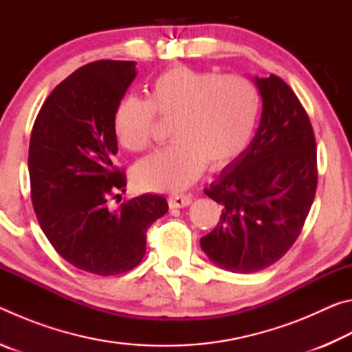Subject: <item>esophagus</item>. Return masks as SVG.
Wrapping results in <instances>:
<instances>
[{
  "instance_id": "esophagus-1",
  "label": "esophagus",
  "mask_w": 352,
  "mask_h": 352,
  "mask_svg": "<svg viewBox=\"0 0 352 352\" xmlns=\"http://www.w3.org/2000/svg\"><path fill=\"white\" fill-rule=\"evenodd\" d=\"M168 201H169L170 208H186V206L190 205L192 199H190L189 195L180 194V195H170Z\"/></svg>"
}]
</instances>
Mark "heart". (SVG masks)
Instances as JSON below:
<instances>
[{
	"label": "heart",
	"mask_w": 352,
	"mask_h": 352,
	"mask_svg": "<svg viewBox=\"0 0 352 352\" xmlns=\"http://www.w3.org/2000/svg\"><path fill=\"white\" fill-rule=\"evenodd\" d=\"M262 98L252 80L178 65L155 77L148 99L129 96L115 110L119 144L130 152L151 146L155 111L174 121V144L140 160L133 178L140 188L177 192L205 170L223 169L245 152L258 126Z\"/></svg>",
	"instance_id": "1"
}]
</instances>
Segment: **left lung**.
Listing matches in <instances>:
<instances>
[{"mask_svg": "<svg viewBox=\"0 0 352 352\" xmlns=\"http://www.w3.org/2000/svg\"><path fill=\"white\" fill-rule=\"evenodd\" d=\"M261 122L239 158L205 194L222 216L200 239L214 265L233 273L264 270L300 236L317 190V151L307 113L278 76L254 77Z\"/></svg>", "mask_w": 352, "mask_h": 352, "instance_id": "obj_1", "label": "left lung"}]
</instances>
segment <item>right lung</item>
<instances>
[{
  "label": "right lung",
  "mask_w": 352,
  "mask_h": 352,
  "mask_svg": "<svg viewBox=\"0 0 352 352\" xmlns=\"http://www.w3.org/2000/svg\"><path fill=\"white\" fill-rule=\"evenodd\" d=\"M136 77V62L98 60L52 90L29 142L34 211L47 241L71 265L100 276L132 270L146 254V231L169 206L142 194L119 208L126 175L113 166L116 107Z\"/></svg>",
  "instance_id": "1"
}]
</instances>
